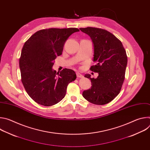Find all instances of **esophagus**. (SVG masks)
<instances>
[{
    "label": "esophagus",
    "instance_id": "1",
    "mask_svg": "<svg viewBox=\"0 0 150 150\" xmlns=\"http://www.w3.org/2000/svg\"><path fill=\"white\" fill-rule=\"evenodd\" d=\"M76 76L78 78H82L83 77V75L82 74H81L80 73H79V72H76Z\"/></svg>",
    "mask_w": 150,
    "mask_h": 150
}]
</instances>
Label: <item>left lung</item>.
<instances>
[{
    "label": "left lung",
    "instance_id": "8db88e82",
    "mask_svg": "<svg viewBox=\"0 0 150 150\" xmlns=\"http://www.w3.org/2000/svg\"><path fill=\"white\" fill-rule=\"evenodd\" d=\"M79 30L92 40L93 61L97 64L90 69L98 74L97 78L84 75L91 80L92 86L83 91L82 96L94 104H108L119 94L123 83L127 63L126 51L122 42L108 31L94 27Z\"/></svg>",
    "mask_w": 150,
    "mask_h": 150
}]
</instances>
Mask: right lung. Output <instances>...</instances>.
Segmentation results:
<instances>
[{"label": "right lung", "mask_w": 150, "mask_h": 150, "mask_svg": "<svg viewBox=\"0 0 150 150\" xmlns=\"http://www.w3.org/2000/svg\"><path fill=\"white\" fill-rule=\"evenodd\" d=\"M78 31L76 28L41 30L25 42L19 59L21 81L27 94L38 104H57L65 97L68 85L76 78L72 69L56 72L52 68L69 37Z\"/></svg>", "instance_id": "1"}]
</instances>
